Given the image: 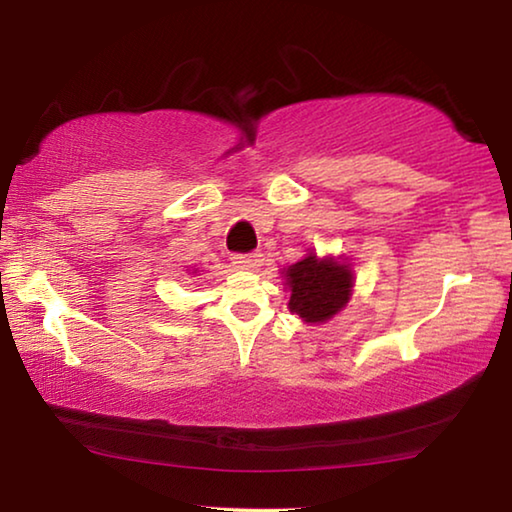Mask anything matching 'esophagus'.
I'll return each instance as SVG.
<instances>
[{"label": "esophagus", "instance_id": "esophagus-1", "mask_svg": "<svg viewBox=\"0 0 512 512\" xmlns=\"http://www.w3.org/2000/svg\"><path fill=\"white\" fill-rule=\"evenodd\" d=\"M264 262L262 253H250V255H235L232 257V264L237 268H244V271H257L259 266Z\"/></svg>", "mask_w": 512, "mask_h": 512}]
</instances>
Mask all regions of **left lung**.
<instances>
[{
	"label": "left lung",
	"mask_w": 512,
	"mask_h": 512,
	"mask_svg": "<svg viewBox=\"0 0 512 512\" xmlns=\"http://www.w3.org/2000/svg\"><path fill=\"white\" fill-rule=\"evenodd\" d=\"M284 287L289 289V311L307 325L332 320L345 309L354 291L352 264L343 257H318L307 250L300 262L282 268Z\"/></svg>",
	"instance_id": "1"
}]
</instances>
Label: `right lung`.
<instances>
[{
    "instance_id": "obj_1",
    "label": "right lung",
    "mask_w": 512,
    "mask_h": 512,
    "mask_svg": "<svg viewBox=\"0 0 512 512\" xmlns=\"http://www.w3.org/2000/svg\"><path fill=\"white\" fill-rule=\"evenodd\" d=\"M189 275H196V271H194V268H192V273H189Z\"/></svg>"
}]
</instances>
